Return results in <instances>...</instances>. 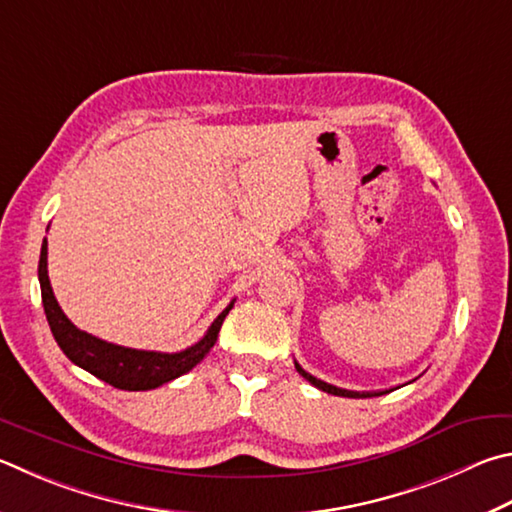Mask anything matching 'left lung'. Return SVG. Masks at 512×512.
<instances>
[{
  "label": "left lung",
  "mask_w": 512,
  "mask_h": 512,
  "mask_svg": "<svg viewBox=\"0 0 512 512\" xmlns=\"http://www.w3.org/2000/svg\"><path fill=\"white\" fill-rule=\"evenodd\" d=\"M295 369L300 371V374L309 380L311 385H315L318 389H322V392H327V394H333V396H345V398H371V396H380V394H389L392 392V389H383V392H349V389H340V387H333V385H329V383H324V380H320V378H315V376H311V374H306V371L297 365L295 362Z\"/></svg>",
  "instance_id": "obj_1"
}]
</instances>
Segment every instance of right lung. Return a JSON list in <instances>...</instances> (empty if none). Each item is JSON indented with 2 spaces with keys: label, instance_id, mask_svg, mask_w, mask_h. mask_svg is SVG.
<instances>
[{
  "label": "right lung",
  "instance_id": "obj_1",
  "mask_svg": "<svg viewBox=\"0 0 512 512\" xmlns=\"http://www.w3.org/2000/svg\"><path fill=\"white\" fill-rule=\"evenodd\" d=\"M37 277H40L42 288V304L46 320L58 347L64 351L73 365L82 367L96 378L105 380L111 387L125 389V392H145V389L161 387L170 380L188 374L192 367L208 356V351L215 347L221 324H224L228 311L232 309V300L224 311L217 315V320L210 324L197 345H192L176 353H161V351H143L129 349L120 345L91 336L87 331H80L73 324L55 300L53 288L49 282V271H46V239L40 250V266H37Z\"/></svg>",
  "mask_w": 512,
  "mask_h": 512
}]
</instances>
